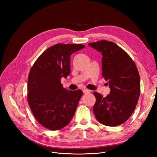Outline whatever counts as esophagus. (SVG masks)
<instances>
[{"instance_id": "1", "label": "esophagus", "mask_w": 157, "mask_h": 157, "mask_svg": "<svg viewBox=\"0 0 157 157\" xmlns=\"http://www.w3.org/2000/svg\"><path fill=\"white\" fill-rule=\"evenodd\" d=\"M83 92L84 93V94H89L90 92V90H88V89H84L83 90Z\"/></svg>"}]
</instances>
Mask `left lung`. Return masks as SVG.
Listing matches in <instances>:
<instances>
[{"mask_svg":"<svg viewBox=\"0 0 157 157\" xmlns=\"http://www.w3.org/2000/svg\"><path fill=\"white\" fill-rule=\"evenodd\" d=\"M88 45L101 52L102 77L108 80L110 94L104 98L94 92L96 101L93 111L96 119L108 126L125 122L134 112L140 95V78L134 61L113 42L105 40Z\"/></svg>","mask_w":157,"mask_h":157,"instance_id":"1","label":"left lung"}]
</instances>
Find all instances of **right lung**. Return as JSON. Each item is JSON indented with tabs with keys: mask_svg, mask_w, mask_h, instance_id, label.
<instances>
[{
	"mask_svg": "<svg viewBox=\"0 0 157 157\" xmlns=\"http://www.w3.org/2000/svg\"><path fill=\"white\" fill-rule=\"evenodd\" d=\"M83 44H55L47 48L31 67L27 84V101L33 116L51 130L67 126L72 119L82 91L66 90L61 77L71 73V55Z\"/></svg>",
	"mask_w": 157,
	"mask_h": 157,
	"instance_id": "obj_1",
	"label": "right lung"
}]
</instances>
